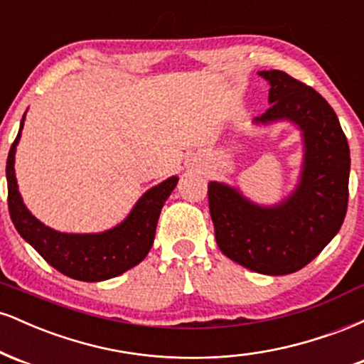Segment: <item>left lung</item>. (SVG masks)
Listing matches in <instances>:
<instances>
[{
  "mask_svg": "<svg viewBox=\"0 0 364 364\" xmlns=\"http://www.w3.org/2000/svg\"><path fill=\"white\" fill-rule=\"evenodd\" d=\"M270 107L255 123L298 124L304 144L296 190L272 207L250 202L236 188L208 183L215 241L225 257L267 275L298 272L339 232L349 198V145L330 104L281 70L260 72Z\"/></svg>",
  "mask_w": 364,
  "mask_h": 364,
  "instance_id": "8db88e82",
  "label": "left lung"
}]
</instances>
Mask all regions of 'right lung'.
<instances>
[{
    "label": "right lung",
    "instance_id": "obj_1",
    "mask_svg": "<svg viewBox=\"0 0 364 364\" xmlns=\"http://www.w3.org/2000/svg\"><path fill=\"white\" fill-rule=\"evenodd\" d=\"M11 144L6 159L8 210L18 235L44 258L49 265L68 277L83 282H99L121 275L147 257L156 237L161 208L178 185L171 176L161 185L150 188L135 203L123 223L97 235H68L54 231L37 220L23 205L15 178V150L23 128Z\"/></svg>",
    "mask_w": 364,
    "mask_h": 364
}]
</instances>
